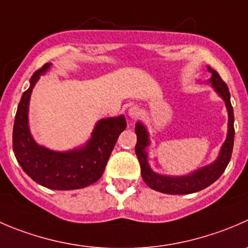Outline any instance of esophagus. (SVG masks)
Segmentation results:
<instances>
[{"instance_id":"34e87169","label":"esophagus","mask_w":248,"mask_h":248,"mask_svg":"<svg viewBox=\"0 0 248 248\" xmlns=\"http://www.w3.org/2000/svg\"><path fill=\"white\" fill-rule=\"evenodd\" d=\"M140 114H141L140 109H139L137 105H132V107L128 109V116L131 117V119H133V120L138 119V117L140 116Z\"/></svg>"}]
</instances>
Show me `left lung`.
Instances as JSON below:
<instances>
[{
  "mask_svg": "<svg viewBox=\"0 0 248 248\" xmlns=\"http://www.w3.org/2000/svg\"><path fill=\"white\" fill-rule=\"evenodd\" d=\"M207 70L212 74L208 83H211L213 90L218 95L224 100L225 107L228 110V133L222 148H220L219 155L210 165H206L194 172L185 175H165L156 173L151 170L148 162V146L150 145L149 139V132L146 127L140 121L136 124V154L140 163L141 178L146 183L148 186L156 191L163 194H170V195H184V194H193L202 190V189L210 186L215 183L227 168L232 157V146H234V111H232V103H230V93L228 86L224 81L220 78L219 74L212 68L207 66Z\"/></svg>",
  "mask_w": 248,
  "mask_h": 248,
  "instance_id": "obj_1",
  "label": "left lung"
}]
</instances>
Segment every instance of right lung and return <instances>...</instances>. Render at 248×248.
I'll use <instances>...</instances> for the list:
<instances>
[{
    "label": "right lung",
    "mask_w": 248,
    "mask_h": 248,
    "mask_svg": "<svg viewBox=\"0 0 248 248\" xmlns=\"http://www.w3.org/2000/svg\"><path fill=\"white\" fill-rule=\"evenodd\" d=\"M47 63L30 78V87L19 102L13 126V151L24 172L32 180L52 190L86 188L102 177L117 138L127 124L124 115L102 119L95 124L85 145L68 151H55L40 145L29 127V104L41 75L49 70Z\"/></svg>",
    "instance_id": "add662e5"
}]
</instances>
